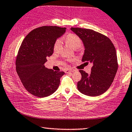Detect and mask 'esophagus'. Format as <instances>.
Wrapping results in <instances>:
<instances>
[{"mask_svg": "<svg viewBox=\"0 0 132 132\" xmlns=\"http://www.w3.org/2000/svg\"><path fill=\"white\" fill-rule=\"evenodd\" d=\"M74 70H72V69H67V70L65 71V73H71V72H73Z\"/></svg>", "mask_w": 132, "mask_h": 132, "instance_id": "esophagus-1", "label": "esophagus"}]
</instances>
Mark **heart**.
Instances as JSON below:
<instances>
[{"mask_svg": "<svg viewBox=\"0 0 132 132\" xmlns=\"http://www.w3.org/2000/svg\"><path fill=\"white\" fill-rule=\"evenodd\" d=\"M66 42L70 44L73 48L77 50L79 48L82 44V41L80 37L77 35L74 34H69L67 36L64 38ZM61 47V39H57L54 45V51H57L60 49Z\"/></svg>", "mask_w": 132, "mask_h": 132, "instance_id": "obj_1", "label": "heart"}]
</instances>
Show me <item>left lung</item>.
Returning a JSON list of instances; mask_svg holds the SVG:
<instances>
[{"label": "left lung", "mask_w": 132, "mask_h": 132, "mask_svg": "<svg viewBox=\"0 0 132 132\" xmlns=\"http://www.w3.org/2000/svg\"><path fill=\"white\" fill-rule=\"evenodd\" d=\"M70 29L80 38L84 46L82 61L92 64L90 74L80 70L78 90L89 96L102 95L109 89L118 70L116 48L111 40L95 31L78 28Z\"/></svg>", "instance_id": "8db88e82"}]
</instances>
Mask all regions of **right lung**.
Segmentation results:
<instances>
[{
    "label": "right lung",
    "mask_w": 132,
    "mask_h": 132,
    "mask_svg": "<svg viewBox=\"0 0 132 132\" xmlns=\"http://www.w3.org/2000/svg\"><path fill=\"white\" fill-rule=\"evenodd\" d=\"M66 29L42 26L31 31L23 40L16 57V70L23 87L32 95L47 97L58 88L64 73L47 69L44 63L53 54L55 42Z\"/></svg>",
    "instance_id": "1"
}]
</instances>
